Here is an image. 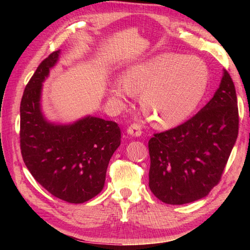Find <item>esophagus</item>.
I'll use <instances>...</instances> for the list:
<instances>
[{"label": "esophagus", "instance_id": "1", "mask_svg": "<svg viewBox=\"0 0 250 250\" xmlns=\"http://www.w3.org/2000/svg\"><path fill=\"white\" fill-rule=\"evenodd\" d=\"M126 132L130 135H133V137H140L142 134L141 125L137 124V122H133V124L129 126L128 130H126Z\"/></svg>", "mask_w": 250, "mask_h": 250}]
</instances>
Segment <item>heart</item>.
I'll list each match as a JSON object with an SVG mask.
<instances>
[{
	"label": "heart",
	"mask_w": 250,
	"mask_h": 250,
	"mask_svg": "<svg viewBox=\"0 0 250 250\" xmlns=\"http://www.w3.org/2000/svg\"><path fill=\"white\" fill-rule=\"evenodd\" d=\"M207 69L200 59L164 54L126 71L122 86L130 95H142L141 104L149 119L160 126L183 121L204 95ZM121 97L120 89L113 90Z\"/></svg>",
	"instance_id": "heart-1"
}]
</instances>
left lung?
<instances>
[{
  "label": "left lung",
  "mask_w": 250,
  "mask_h": 250,
  "mask_svg": "<svg viewBox=\"0 0 250 250\" xmlns=\"http://www.w3.org/2000/svg\"><path fill=\"white\" fill-rule=\"evenodd\" d=\"M238 124L235 84L225 69L219 88L202 110L150 139L151 192L171 205L205 197L221 181Z\"/></svg>",
  "instance_id": "left-lung-1"
}]
</instances>
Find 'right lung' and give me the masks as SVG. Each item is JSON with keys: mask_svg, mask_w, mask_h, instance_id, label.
<instances>
[{"mask_svg": "<svg viewBox=\"0 0 250 250\" xmlns=\"http://www.w3.org/2000/svg\"><path fill=\"white\" fill-rule=\"evenodd\" d=\"M58 56L56 50L45 58L25 87L20 108L21 152L28 171L46 191L79 204L103 191L121 132L115 121L90 116L67 125L45 119L41 110L42 83Z\"/></svg>", "mask_w": 250, "mask_h": 250, "instance_id": "obj_1", "label": "right lung"}]
</instances>
